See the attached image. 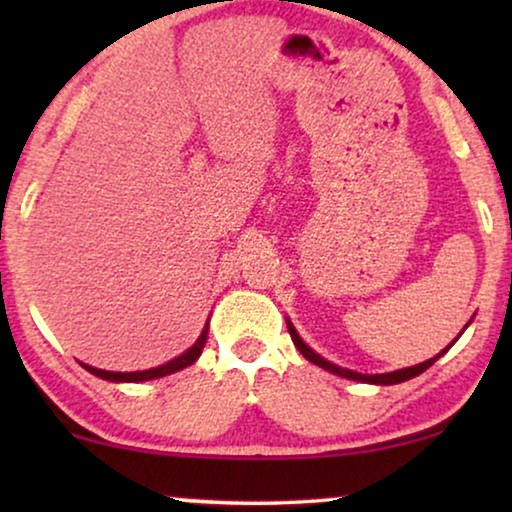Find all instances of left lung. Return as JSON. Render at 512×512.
Wrapping results in <instances>:
<instances>
[{"label":"left lung","mask_w":512,"mask_h":512,"mask_svg":"<svg viewBox=\"0 0 512 512\" xmlns=\"http://www.w3.org/2000/svg\"><path fill=\"white\" fill-rule=\"evenodd\" d=\"M473 321V319H471ZM471 321H468V324H471ZM468 324L464 326V331L468 328ZM286 326H289V333H291V340H293V345L298 347V352L305 356L307 361H312L314 366H319V368H324V370H328V373H333V375H340V377H347V380H354V382H366V384H401V382H405V380H412V377H417V375H422L426 368H431L433 363H436L440 356H443L447 349H450L452 345H454V340H459V335L464 333L461 331L457 338L452 340V345L450 347H445L443 352L440 354H436L433 356V359H429V361H424V363H417V366H410V368H401V370H394V373H380V375H366V373H356V370H349V368H340V366H335V363H331V361H326L324 356L321 354H317L314 352V349L307 345V342L300 338L298 335V331H296V326L291 324V319H286Z\"/></svg>","instance_id":"1"}]
</instances>
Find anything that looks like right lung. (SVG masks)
Returning a JSON list of instances; mask_svg holds the SVG:
<instances>
[{"label":"right lung","instance_id":"obj_1","mask_svg":"<svg viewBox=\"0 0 512 512\" xmlns=\"http://www.w3.org/2000/svg\"><path fill=\"white\" fill-rule=\"evenodd\" d=\"M207 333H209V319H207L205 328H202V333L198 335V340H195L184 354L174 356V359L163 363V366H156V368H149V370H135V373H114V370H102V368L88 366V363H81V366L86 368L88 373H93L95 377H102V380H109V382H149V380H158V377L172 375V373H177V370H184L188 366H193V363L200 359L202 347H205V342H207Z\"/></svg>","mask_w":512,"mask_h":512}]
</instances>
